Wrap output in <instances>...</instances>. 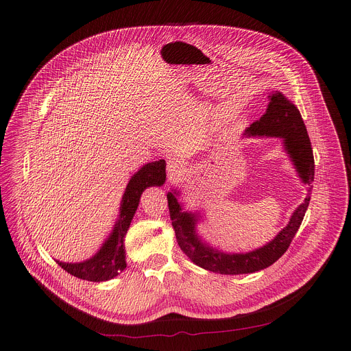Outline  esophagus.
<instances>
[{"label":"esophagus","mask_w":351,"mask_h":351,"mask_svg":"<svg viewBox=\"0 0 351 351\" xmlns=\"http://www.w3.org/2000/svg\"><path fill=\"white\" fill-rule=\"evenodd\" d=\"M167 172H168V179L169 180H175L178 179L182 172H183V165L180 161H171L167 167Z\"/></svg>","instance_id":"obj_1"}]
</instances>
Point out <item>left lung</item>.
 <instances>
[{
  "label": "left lung",
  "instance_id": "8db88e82",
  "mask_svg": "<svg viewBox=\"0 0 351 351\" xmlns=\"http://www.w3.org/2000/svg\"><path fill=\"white\" fill-rule=\"evenodd\" d=\"M244 136L282 138L285 152L291 158L300 179L308 186V193L303 204H300L293 213L287 226L283 228L272 241L245 254H232L206 244L195 232L198 214L183 210L176 198L179 191H168L169 214L180 250L195 265L222 275L253 274L272 265L285 254L303 222L311 198V183L314 182V156L306 125L297 107L280 91L269 95V104L265 114L245 129Z\"/></svg>",
  "mask_w": 351,
  "mask_h": 351
}]
</instances>
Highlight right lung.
Listing matches in <instances>:
<instances>
[{
    "label": "right lung",
    "mask_w": 351,
    "mask_h": 351,
    "mask_svg": "<svg viewBox=\"0 0 351 351\" xmlns=\"http://www.w3.org/2000/svg\"><path fill=\"white\" fill-rule=\"evenodd\" d=\"M165 160L149 162L141 167L129 180L123 193L118 221L97 254L83 263L57 261L68 274L90 282H106L118 276L126 268L125 236L138 207L143 191L149 186H162L165 183Z\"/></svg>",
    "instance_id": "add662e5"
}]
</instances>
